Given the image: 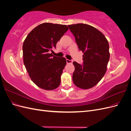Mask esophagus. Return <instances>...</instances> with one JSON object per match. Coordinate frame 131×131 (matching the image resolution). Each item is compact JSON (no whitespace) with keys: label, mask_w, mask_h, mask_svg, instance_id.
Wrapping results in <instances>:
<instances>
[{"label":"esophagus","mask_w":131,"mask_h":131,"mask_svg":"<svg viewBox=\"0 0 131 131\" xmlns=\"http://www.w3.org/2000/svg\"><path fill=\"white\" fill-rule=\"evenodd\" d=\"M66 62H67V63H72L73 62L72 60H69V59H66Z\"/></svg>","instance_id":"1"}]
</instances>
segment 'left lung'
Instances as JSON below:
<instances>
[{"mask_svg":"<svg viewBox=\"0 0 131 131\" xmlns=\"http://www.w3.org/2000/svg\"><path fill=\"white\" fill-rule=\"evenodd\" d=\"M82 51L83 64L73 62V81L81 89L93 88L101 81L106 71L109 60V46L104 34L96 28L84 23L68 26Z\"/></svg>","mask_w":131,"mask_h":131,"instance_id":"left-lung-1","label":"left lung"}]
</instances>
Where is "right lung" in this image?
<instances>
[{
    "mask_svg": "<svg viewBox=\"0 0 131 131\" xmlns=\"http://www.w3.org/2000/svg\"><path fill=\"white\" fill-rule=\"evenodd\" d=\"M68 30L66 25L43 23L34 28L23 42V63L31 80L39 88L53 90L60 85L66 59L54 56L50 51Z\"/></svg>",
    "mask_w": 131,
    "mask_h": 131,
    "instance_id": "add662e5",
    "label": "right lung"
}]
</instances>
